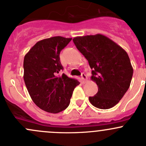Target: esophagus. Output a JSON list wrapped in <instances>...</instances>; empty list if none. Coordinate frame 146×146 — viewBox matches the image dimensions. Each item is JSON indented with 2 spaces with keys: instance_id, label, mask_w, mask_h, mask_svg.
<instances>
[{
  "instance_id": "34e87169",
  "label": "esophagus",
  "mask_w": 146,
  "mask_h": 146,
  "mask_svg": "<svg viewBox=\"0 0 146 146\" xmlns=\"http://www.w3.org/2000/svg\"><path fill=\"white\" fill-rule=\"evenodd\" d=\"M81 79H82V82H83V83H84V82L86 81L87 76H86V75L84 73H82V75H81Z\"/></svg>"
}]
</instances>
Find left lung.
Instances as JSON below:
<instances>
[{
  "label": "left lung",
  "mask_w": 146,
  "mask_h": 146,
  "mask_svg": "<svg viewBox=\"0 0 146 146\" xmlns=\"http://www.w3.org/2000/svg\"><path fill=\"white\" fill-rule=\"evenodd\" d=\"M73 41L92 69L91 79L98 87L89 101L99 109H110L119 103L129 89L133 67L127 52L102 34L77 36Z\"/></svg>",
  "instance_id": "8db88e82"
}]
</instances>
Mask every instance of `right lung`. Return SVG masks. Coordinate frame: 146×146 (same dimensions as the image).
I'll return each instance as SVG.
<instances>
[{
    "label": "right lung",
    "instance_id": "right-lung-1",
    "mask_svg": "<svg viewBox=\"0 0 146 146\" xmlns=\"http://www.w3.org/2000/svg\"><path fill=\"white\" fill-rule=\"evenodd\" d=\"M71 38L54 36L37 42L24 59V80L33 102L50 113L69 106L74 89L79 82L64 74L60 60V51Z\"/></svg>",
    "mask_w": 146,
    "mask_h": 146
}]
</instances>
